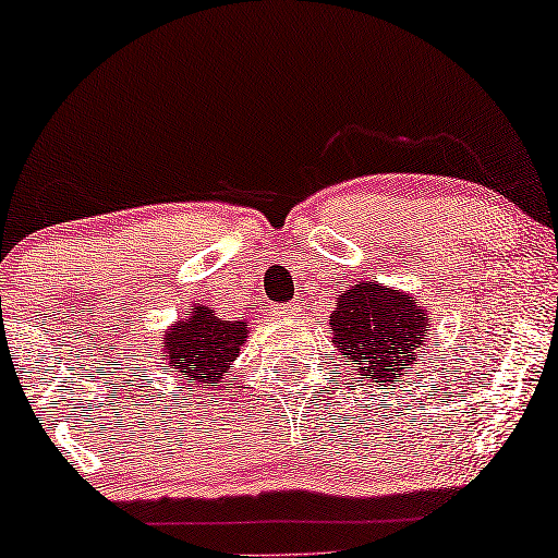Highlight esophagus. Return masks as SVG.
I'll use <instances>...</instances> for the list:
<instances>
[{
    "label": "esophagus",
    "mask_w": 558,
    "mask_h": 558,
    "mask_svg": "<svg viewBox=\"0 0 558 558\" xmlns=\"http://www.w3.org/2000/svg\"><path fill=\"white\" fill-rule=\"evenodd\" d=\"M296 312H300V302H289V304H277L274 307V315L279 317H294Z\"/></svg>",
    "instance_id": "1"
}]
</instances>
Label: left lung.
Wrapping results in <instances>:
<instances>
[{"instance_id": "left-lung-1", "label": "left lung", "mask_w": 558, "mask_h": 558, "mask_svg": "<svg viewBox=\"0 0 558 558\" xmlns=\"http://www.w3.org/2000/svg\"><path fill=\"white\" fill-rule=\"evenodd\" d=\"M429 310L414 294L378 281H357L335 296L332 342L361 376L391 384L414 365L429 338Z\"/></svg>"}]
</instances>
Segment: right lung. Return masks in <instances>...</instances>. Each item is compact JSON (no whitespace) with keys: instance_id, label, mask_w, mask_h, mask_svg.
I'll return each mask as SVG.
<instances>
[{"instance_id":"1","label":"right lung","mask_w":558,"mask_h":558,"mask_svg":"<svg viewBox=\"0 0 558 558\" xmlns=\"http://www.w3.org/2000/svg\"><path fill=\"white\" fill-rule=\"evenodd\" d=\"M248 338L246 319H223L205 304H193L187 317H180L162 335V368H174L187 386L223 384L231 363Z\"/></svg>"}]
</instances>
